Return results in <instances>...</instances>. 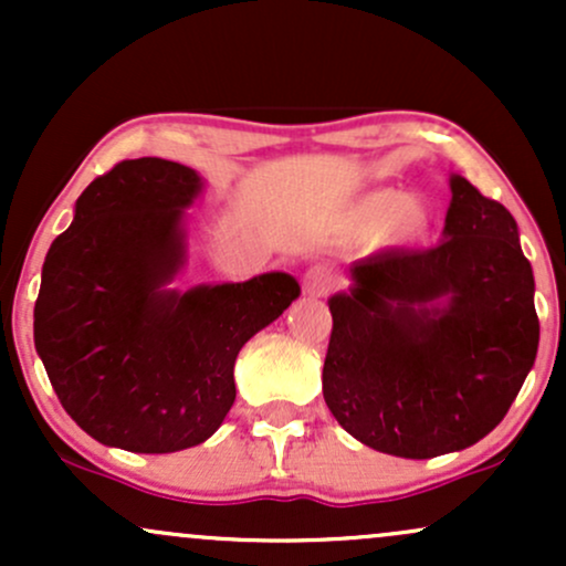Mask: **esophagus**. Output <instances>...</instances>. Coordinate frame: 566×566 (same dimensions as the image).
Here are the masks:
<instances>
[{"label": "esophagus", "mask_w": 566, "mask_h": 566, "mask_svg": "<svg viewBox=\"0 0 566 566\" xmlns=\"http://www.w3.org/2000/svg\"><path fill=\"white\" fill-rule=\"evenodd\" d=\"M337 284V276L335 271L329 269V265H311L308 271H305L303 276V290L308 292L311 297H324L327 292H333Z\"/></svg>", "instance_id": "obj_1"}]
</instances>
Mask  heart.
Returning <instances> with one entry per match:
<instances>
[{
	"label": "heart",
	"instance_id": "obj_1",
	"mask_svg": "<svg viewBox=\"0 0 566 566\" xmlns=\"http://www.w3.org/2000/svg\"><path fill=\"white\" fill-rule=\"evenodd\" d=\"M356 223L365 231H373L386 223L388 233L396 242H405V239L418 237L426 229L428 210L423 201L401 199V193L394 191V188H382V191H375L367 199H361L359 210H356Z\"/></svg>",
	"mask_w": 566,
	"mask_h": 566
}]
</instances>
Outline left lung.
<instances>
[{
  "label": "left lung",
  "mask_w": 566,
  "mask_h": 566,
  "mask_svg": "<svg viewBox=\"0 0 566 566\" xmlns=\"http://www.w3.org/2000/svg\"><path fill=\"white\" fill-rule=\"evenodd\" d=\"M329 297L322 391L354 439L426 460L476 444L535 365V279L516 220L452 175L444 242L380 250ZM446 305L441 306L440 303Z\"/></svg>",
  "instance_id": "left-lung-1"
}]
</instances>
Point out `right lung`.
<instances>
[{"instance_id": "add662e5", "label": "right lung", "mask_w": 566, "mask_h": 566, "mask_svg": "<svg viewBox=\"0 0 566 566\" xmlns=\"http://www.w3.org/2000/svg\"><path fill=\"white\" fill-rule=\"evenodd\" d=\"M191 167L125 159L76 199L50 247L34 305V343L71 420L101 444L178 452L210 439L237 399L233 361L301 295L290 274L180 292Z\"/></svg>"}]
</instances>
